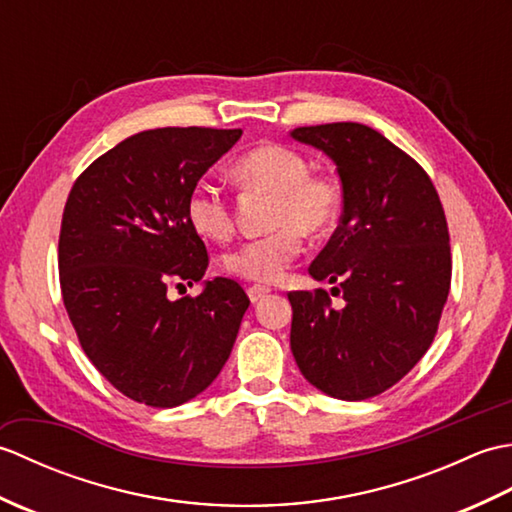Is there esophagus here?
<instances>
[{"label":"esophagus","instance_id":"obj_1","mask_svg":"<svg viewBox=\"0 0 512 512\" xmlns=\"http://www.w3.org/2000/svg\"><path fill=\"white\" fill-rule=\"evenodd\" d=\"M268 292H270L268 286H250L248 288V299L253 301V303H257V301H262L268 295Z\"/></svg>","mask_w":512,"mask_h":512}]
</instances>
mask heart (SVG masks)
I'll use <instances>...</instances> for the list:
<instances>
[{
  "label": "heart",
  "instance_id": "b5f03b06",
  "mask_svg": "<svg viewBox=\"0 0 512 512\" xmlns=\"http://www.w3.org/2000/svg\"><path fill=\"white\" fill-rule=\"evenodd\" d=\"M233 176L248 191L273 193L270 226L275 228L226 253L224 270L255 284H273L301 255L303 233L323 235L339 220L343 187L328 171H310L301 151L279 143L250 149L233 165ZM187 220L211 242H226L235 228L231 204L206 182L189 193Z\"/></svg>",
  "mask_w": 512,
  "mask_h": 512
}]
</instances>
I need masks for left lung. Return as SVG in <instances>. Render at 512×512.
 I'll use <instances>...</instances> for the list:
<instances>
[{
  "instance_id": "obj_1",
  "label": "left lung",
  "mask_w": 512,
  "mask_h": 512,
  "mask_svg": "<svg viewBox=\"0 0 512 512\" xmlns=\"http://www.w3.org/2000/svg\"><path fill=\"white\" fill-rule=\"evenodd\" d=\"M325 151L343 187L341 222L310 264L330 292L295 290L290 347L323 394L365 400L407 376L438 334L451 288L449 226L416 160L361 123L297 127Z\"/></svg>"
}]
</instances>
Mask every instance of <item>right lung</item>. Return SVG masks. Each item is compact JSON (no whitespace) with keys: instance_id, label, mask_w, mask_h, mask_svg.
Here are the masks:
<instances>
[{"instance_id":"1","label":"right lung","mask_w":512,"mask_h":512,"mask_svg":"<svg viewBox=\"0 0 512 512\" xmlns=\"http://www.w3.org/2000/svg\"><path fill=\"white\" fill-rule=\"evenodd\" d=\"M242 129L160 127L125 138L85 169L59 233L63 306L83 352L123 396L178 407L231 356L250 306L233 279L169 301L173 281H200L209 253L187 220L195 184Z\"/></svg>"}]
</instances>
